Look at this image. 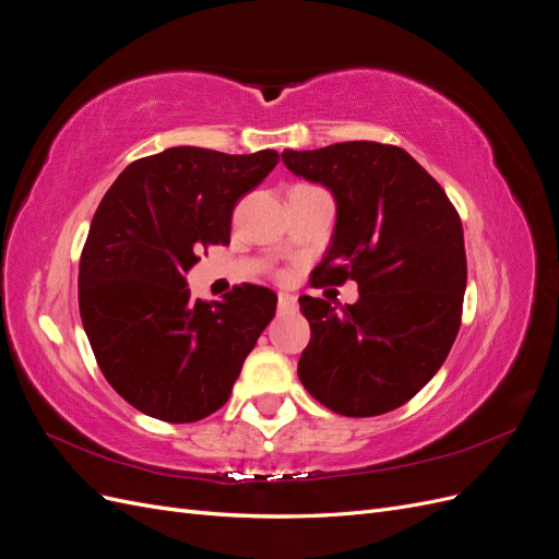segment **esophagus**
I'll list each match as a JSON object with an SVG mask.
<instances>
[{"mask_svg": "<svg viewBox=\"0 0 559 559\" xmlns=\"http://www.w3.org/2000/svg\"><path fill=\"white\" fill-rule=\"evenodd\" d=\"M296 308H298L296 296H292V294H280L277 296V310L280 312H296Z\"/></svg>", "mask_w": 559, "mask_h": 559, "instance_id": "esophagus-1", "label": "esophagus"}]
</instances>
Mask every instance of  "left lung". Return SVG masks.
<instances>
[{
	"mask_svg": "<svg viewBox=\"0 0 559 559\" xmlns=\"http://www.w3.org/2000/svg\"><path fill=\"white\" fill-rule=\"evenodd\" d=\"M282 160L335 198L333 240L312 284H359V300L341 312L324 298H298L312 329L298 378L337 415L394 411L436 376L460 333L462 218L441 183L392 144L286 148Z\"/></svg>",
	"mask_w": 559,
	"mask_h": 559,
	"instance_id": "obj_1",
	"label": "left lung"
}]
</instances>
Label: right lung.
<instances>
[{
    "label": "right lung",
    "mask_w": 559,
    "mask_h": 559,
    "mask_svg": "<svg viewBox=\"0 0 559 559\" xmlns=\"http://www.w3.org/2000/svg\"><path fill=\"white\" fill-rule=\"evenodd\" d=\"M280 163L173 146L130 163L99 202L79 265V310L99 370L132 408L173 425L228 401L247 354L277 310L257 284L191 298L186 273L230 242L235 202Z\"/></svg>",
    "instance_id": "add662e5"
}]
</instances>
